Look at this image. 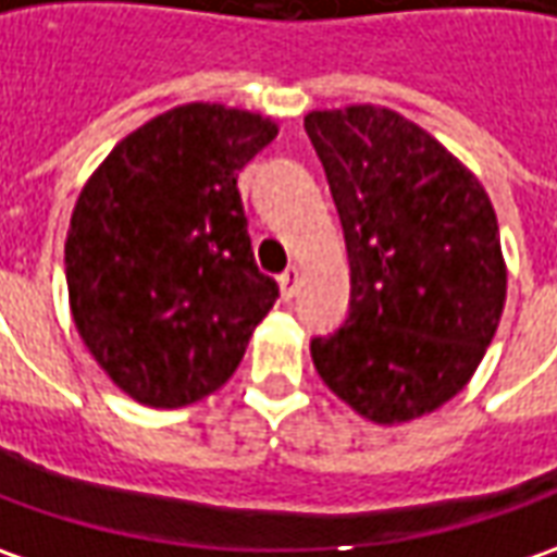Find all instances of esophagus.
<instances>
[{
  "label": "esophagus",
  "instance_id": "1",
  "mask_svg": "<svg viewBox=\"0 0 557 557\" xmlns=\"http://www.w3.org/2000/svg\"><path fill=\"white\" fill-rule=\"evenodd\" d=\"M298 283H301V271H298V268H286V271L280 274V293H283L286 301H289V298H296Z\"/></svg>",
  "mask_w": 557,
  "mask_h": 557
}]
</instances>
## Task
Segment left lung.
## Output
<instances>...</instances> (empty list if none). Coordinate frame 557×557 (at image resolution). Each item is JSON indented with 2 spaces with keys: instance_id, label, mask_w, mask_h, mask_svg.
Segmentation results:
<instances>
[{
  "instance_id": "left-lung-1",
  "label": "left lung",
  "mask_w": 557,
  "mask_h": 557,
  "mask_svg": "<svg viewBox=\"0 0 557 557\" xmlns=\"http://www.w3.org/2000/svg\"><path fill=\"white\" fill-rule=\"evenodd\" d=\"M351 264L348 317L311 338L320 379L379 425L462 392L506 305L499 224L481 182L425 128L385 107L314 110Z\"/></svg>"
}]
</instances>
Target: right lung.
Segmentation results:
<instances>
[{"mask_svg": "<svg viewBox=\"0 0 557 557\" xmlns=\"http://www.w3.org/2000/svg\"><path fill=\"white\" fill-rule=\"evenodd\" d=\"M277 138L249 110L184 104L110 150L70 219V311L91 357L147 407H184L240 367L280 296L237 175Z\"/></svg>", "mask_w": 557, "mask_h": 557, "instance_id": "right-lung-1", "label": "right lung"}]
</instances>
